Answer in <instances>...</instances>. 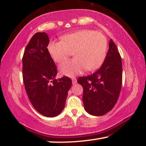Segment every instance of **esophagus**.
<instances>
[{
  "label": "esophagus",
  "mask_w": 146,
  "mask_h": 146,
  "mask_svg": "<svg viewBox=\"0 0 146 146\" xmlns=\"http://www.w3.org/2000/svg\"><path fill=\"white\" fill-rule=\"evenodd\" d=\"M72 81L73 84H74L77 82V80H76V78H72Z\"/></svg>",
  "instance_id": "obj_1"
}]
</instances>
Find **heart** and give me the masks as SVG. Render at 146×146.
Masks as SVG:
<instances>
[{
	"label": "heart",
	"mask_w": 146,
	"mask_h": 146,
	"mask_svg": "<svg viewBox=\"0 0 146 146\" xmlns=\"http://www.w3.org/2000/svg\"><path fill=\"white\" fill-rule=\"evenodd\" d=\"M108 42L102 33L84 29L61 37V41L50 42L48 50L56 63H60L73 52L74 58L60 66L62 74L74 76L86 70L93 71L100 66L106 56Z\"/></svg>",
	"instance_id": "obj_1"
}]
</instances>
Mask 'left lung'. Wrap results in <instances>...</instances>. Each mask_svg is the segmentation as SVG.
<instances>
[{
  "instance_id": "8db88e82",
  "label": "left lung",
  "mask_w": 146,
  "mask_h": 146,
  "mask_svg": "<svg viewBox=\"0 0 146 146\" xmlns=\"http://www.w3.org/2000/svg\"><path fill=\"white\" fill-rule=\"evenodd\" d=\"M77 82L83 87L82 100L85 110L96 116L106 114L113 108L121 91L122 63L120 54L112 40L105 60L100 69Z\"/></svg>"
}]
</instances>
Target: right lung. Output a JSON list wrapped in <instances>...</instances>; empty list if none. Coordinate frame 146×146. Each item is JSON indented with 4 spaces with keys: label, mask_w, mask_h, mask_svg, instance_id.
<instances>
[{
    "label": "right lung",
    "mask_w": 146,
    "mask_h": 146,
    "mask_svg": "<svg viewBox=\"0 0 146 146\" xmlns=\"http://www.w3.org/2000/svg\"><path fill=\"white\" fill-rule=\"evenodd\" d=\"M49 42L46 33L31 38L23 58V76L33 107L40 114L52 117L62 111L72 80L66 76L55 78L57 70L48 50Z\"/></svg>",
    "instance_id": "add662e5"
}]
</instances>
